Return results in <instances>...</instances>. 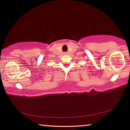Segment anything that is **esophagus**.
Here are the masks:
<instances>
[{
  "label": "esophagus",
  "mask_w": 130,
  "mask_h": 130,
  "mask_svg": "<svg viewBox=\"0 0 130 130\" xmlns=\"http://www.w3.org/2000/svg\"><path fill=\"white\" fill-rule=\"evenodd\" d=\"M63 54H64V55H67V54H68V52H64V53H63Z\"/></svg>",
  "instance_id": "esophagus-1"
}]
</instances>
